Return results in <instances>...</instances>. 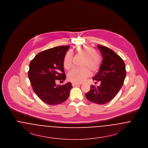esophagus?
Returning a JSON list of instances; mask_svg holds the SVG:
<instances>
[{
  "mask_svg": "<svg viewBox=\"0 0 148 148\" xmlns=\"http://www.w3.org/2000/svg\"><path fill=\"white\" fill-rule=\"evenodd\" d=\"M80 84H76V83H72V86H77V85H79Z\"/></svg>",
  "mask_w": 148,
  "mask_h": 148,
  "instance_id": "34e87169",
  "label": "esophagus"
}]
</instances>
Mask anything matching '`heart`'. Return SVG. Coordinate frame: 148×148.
Instances as JSON below:
<instances>
[{
	"label": "heart",
	"instance_id": "heart-1",
	"mask_svg": "<svg viewBox=\"0 0 148 148\" xmlns=\"http://www.w3.org/2000/svg\"><path fill=\"white\" fill-rule=\"evenodd\" d=\"M77 54L84 57L82 64L83 68H74L68 74V79L72 83L80 84L84 82L92 73H96L99 71L102 62L100 56L97 53L94 48L88 45H79L75 48ZM73 53L68 51L65 54L63 59L64 68L68 70L73 65Z\"/></svg>",
	"mask_w": 148,
	"mask_h": 148
}]
</instances>
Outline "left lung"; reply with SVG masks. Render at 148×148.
I'll use <instances>...</instances> for the list:
<instances>
[{"mask_svg": "<svg viewBox=\"0 0 148 148\" xmlns=\"http://www.w3.org/2000/svg\"><path fill=\"white\" fill-rule=\"evenodd\" d=\"M98 47L103 59L98 73L92 79L101 83L97 86L92 85L85 97L91 102L104 104L116 95L124 83L127 71L123 60L113 50L101 45Z\"/></svg>", "mask_w": 148, "mask_h": 148, "instance_id": "obj_1", "label": "left lung"}]
</instances>
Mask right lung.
Here are the masks:
<instances>
[{"mask_svg":"<svg viewBox=\"0 0 148 148\" xmlns=\"http://www.w3.org/2000/svg\"><path fill=\"white\" fill-rule=\"evenodd\" d=\"M69 45L59 46L38 53L29 64L28 77L36 95L45 103L54 106L65 101L70 94L71 84H56L64 81L63 59Z\"/></svg>","mask_w":148,"mask_h":148,"instance_id":"obj_1","label":"right lung"}]
</instances>
